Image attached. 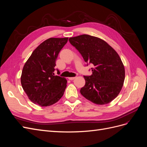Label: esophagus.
Returning <instances> with one entry per match:
<instances>
[{"label": "esophagus", "instance_id": "obj_1", "mask_svg": "<svg viewBox=\"0 0 147 147\" xmlns=\"http://www.w3.org/2000/svg\"><path fill=\"white\" fill-rule=\"evenodd\" d=\"M75 78H76V77H69V79L70 80H74Z\"/></svg>", "mask_w": 147, "mask_h": 147}]
</instances>
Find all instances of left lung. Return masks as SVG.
<instances>
[{
  "label": "left lung",
  "mask_w": 147,
  "mask_h": 147,
  "mask_svg": "<svg viewBox=\"0 0 147 147\" xmlns=\"http://www.w3.org/2000/svg\"><path fill=\"white\" fill-rule=\"evenodd\" d=\"M70 44L80 52L84 61L92 64V74L84 76L85 84L80 93L96 104H107L121 91L125 70L118 54L98 37L83 34L69 38Z\"/></svg>",
  "instance_id": "left-lung-1"
}]
</instances>
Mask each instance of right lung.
I'll use <instances>...</instances> for the list:
<instances>
[{
	"mask_svg": "<svg viewBox=\"0 0 147 147\" xmlns=\"http://www.w3.org/2000/svg\"><path fill=\"white\" fill-rule=\"evenodd\" d=\"M67 41L68 37L46 40L35 49L25 63L21 83L34 104L50 106L63 96L67 82L64 77L55 75L54 72L57 56Z\"/></svg>",
	"mask_w": 147,
	"mask_h": 147,
	"instance_id": "obj_1",
	"label": "right lung"
}]
</instances>
